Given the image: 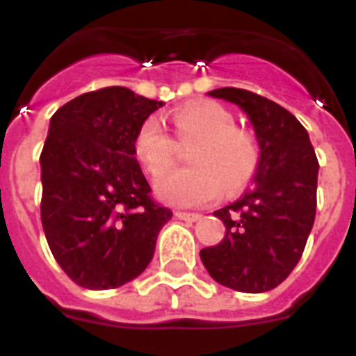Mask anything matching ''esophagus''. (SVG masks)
I'll list each match as a JSON object with an SVG mask.
<instances>
[{
	"label": "esophagus",
	"instance_id": "obj_1",
	"mask_svg": "<svg viewBox=\"0 0 356 356\" xmlns=\"http://www.w3.org/2000/svg\"><path fill=\"white\" fill-rule=\"evenodd\" d=\"M175 218L184 220V222H197L201 220V214H190V212H175Z\"/></svg>",
	"mask_w": 356,
	"mask_h": 356
}]
</instances>
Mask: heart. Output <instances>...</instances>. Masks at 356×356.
Segmentation results:
<instances>
[{
  "mask_svg": "<svg viewBox=\"0 0 356 356\" xmlns=\"http://www.w3.org/2000/svg\"><path fill=\"white\" fill-rule=\"evenodd\" d=\"M175 133L181 140H195L188 151L192 166L175 170L155 186L164 203L200 207L220 194L243 188L259 166V144L249 133L236 129L227 108L214 102L188 103L173 113ZM134 155L145 172L161 177L173 166L175 142L156 116L145 120L134 136Z\"/></svg>",
  "mask_w": 356,
  "mask_h": 356,
  "instance_id": "obj_1",
  "label": "heart"
}]
</instances>
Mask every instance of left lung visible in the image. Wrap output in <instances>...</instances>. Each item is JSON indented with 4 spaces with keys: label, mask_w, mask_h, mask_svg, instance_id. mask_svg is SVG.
<instances>
[{
    "label": "left lung",
    "mask_w": 356,
    "mask_h": 356,
    "mask_svg": "<svg viewBox=\"0 0 356 356\" xmlns=\"http://www.w3.org/2000/svg\"><path fill=\"white\" fill-rule=\"evenodd\" d=\"M209 96L248 114L260 153L253 186L214 212L225 236L201 249V262L223 286L268 292L292 273L303 254L314 225L320 164L307 129L275 102L242 88H216Z\"/></svg>",
    "instance_id": "1"
}]
</instances>
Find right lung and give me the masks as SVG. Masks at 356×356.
I'll list each match as a JSON object with an SVG mask.
<instances>
[{"label": "right lung", "mask_w": 356, "mask_h": 356, "mask_svg": "<svg viewBox=\"0 0 356 356\" xmlns=\"http://www.w3.org/2000/svg\"><path fill=\"white\" fill-rule=\"evenodd\" d=\"M162 105L108 86L75 97L49 120L40 155L42 225L55 260L79 286L108 290L136 279L172 220V211L151 200L133 145Z\"/></svg>", "instance_id": "right-lung-1"}]
</instances>
